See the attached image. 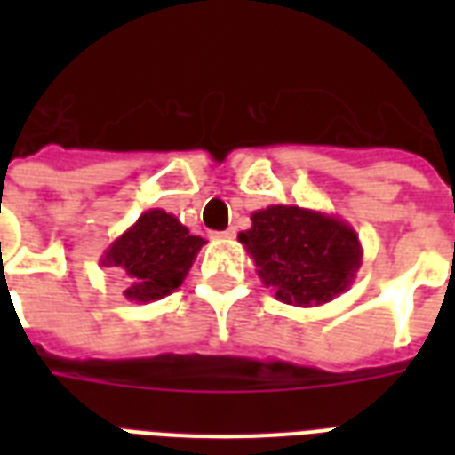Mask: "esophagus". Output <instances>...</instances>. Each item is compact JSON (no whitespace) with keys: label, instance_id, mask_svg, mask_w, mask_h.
Here are the masks:
<instances>
[{"label":"esophagus","instance_id":"1","mask_svg":"<svg viewBox=\"0 0 455 455\" xmlns=\"http://www.w3.org/2000/svg\"><path fill=\"white\" fill-rule=\"evenodd\" d=\"M235 235V228H227V231H220V234H214V238H234Z\"/></svg>","mask_w":455,"mask_h":455}]
</instances>
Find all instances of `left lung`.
<instances>
[{
  "label": "left lung",
  "mask_w": 455,
  "mask_h": 455,
  "mask_svg": "<svg viewBox=\"0 0 455 455\" xmlns=\"http://www.w3.org/2000/svg\"><path fill=\"white\" fill-rule=\"evenodd\" d=\"M238 241L257 276L292 307H318L347 292L361 269L359 234L335 214L299 205H269L252 212Z\"/></svg>",
  "instance_id": "left-lung-1"
}]
</instances>
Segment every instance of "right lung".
Masks as SVG:
<instances>
[{
    "mask_svg": "<svg viewBox=\"0 0 455 455\" xmlns=\"http://www.w3.org/2000/svg\"><path fill=\"white\" fill-rule=\"evenodd\" d=\"M205 241L188 234L174 214L153 207L110 243L101 257V267L123 276L127 299L139 304L156 302L184 283Z\"/></svg>",
    "mask_w": 455,
    "mask_h": 455,
    "instance_id": "1",
    "label": "right lung"
}]
</instances>
